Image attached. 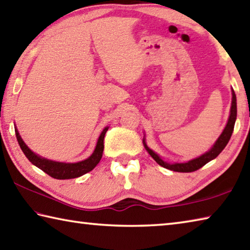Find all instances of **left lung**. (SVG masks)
I'll use <instances>...</instances> for the list:
<instances>
[{
    "label": "left lung",
    "mask_w": 250,
    "mask_h": 250,
    "mask_svg": "<svg viewBox=\"0 0 250 250\" xmlns=\"http://www.w3.org/2000/svg\"><path fill=\"white\" fill-rule=\"evenodd\" d=\"M232 95H233L232 107H230V115H229V118L228 125H226L224 131L222 132V134L220 135V138L217 139L215 144L213 145V147L210 149V151L207 152L206 154H203V155H201L200 157L194 158V160L190 161L188 163H181V164H168V163H166L163 160H161V158L158 157L157 154L154 153L152 149H149L146 146V144H145L144 140H143L144 146H145V148L147 149L149 155H151L154 158V160H155V162L157 163L158 165L164 167V168H167L169 170H174V171H178V172L196 171L198 169H200L201 167H203L204 165L207 164V163H208L212 160H214V158L217 155H219V154L222 151H223L224 147L226 146V144L229 143V141L230 137H232V133H233V130H234L236 116H237V107H236V95L234 93V90H232Z\"/></svg>",
    "instance_id": "8db88e82"
}]
</instances>
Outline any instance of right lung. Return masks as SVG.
Wrapping results in <instances>:
<instances>
[{"label": "right lung", "mask_w": 250, "mask_h": 250, "mask_svg": "<svg viewBox=\"0 0 250 250\" xmlns=\"http://www.w3.org/2000/svg\"><path fill=\"white\" fill-rule=\"evenodd\" d=\"M107 130L108 128H105L103 130L101 137H99L97 141L96 148H95L92 155H90L87 160L74 163V164L73 163H72V164H65V163L53 162L37 156L35 153L31 152L30 149L27 147V145L24 143V141L21 140L20 133L17 132V130H15V134L21 151L24 152L29 162H31V164L37 166L38 168H40L54 179H72L78 178V177L83 176L86 172L93 170L98 163L101 162L104 151V138H105Z\"/></svg>", "instance_id": "add662e5"}]
</instances>
